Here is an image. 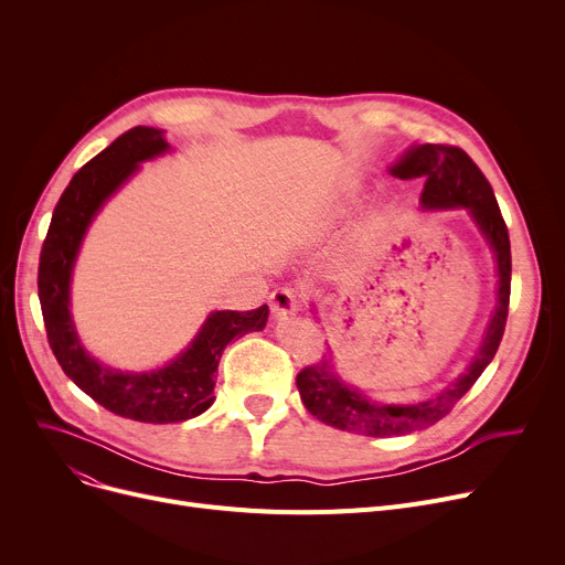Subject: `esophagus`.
Here are the masks:
<instances>
[{
    "label": "esophagus",
    "instance_id": "obj_1",
    "mask_svg": "<svg viewBox=\"0 0 565 565\" xmlns=\"http://www.w3.org/2000/svg\"><path fill=\"white\" fill-rule=\"evenodd\" d=\"M270 302H273V311L275 316L279 318H286V316H292L295 311L302 309V295L295 290V288H277L273 290L270 295Z\"/></svg>",
    "mask_w": 565,
    "mask_h": 565
}]
</instances>
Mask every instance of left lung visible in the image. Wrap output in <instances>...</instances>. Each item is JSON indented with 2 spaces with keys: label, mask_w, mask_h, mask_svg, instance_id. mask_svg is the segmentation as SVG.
Instances as JSON below:
<instances>
[{
  "label": "left lung",
  "mask_w": 565,
  "mask_h": 565,
  "mask_svg": "<svg viewBox=\"0 0 565 565\" xmlns=\"http://www.w3.org/2000/svg\"><path fill=\"white\" fill-rule=\"evenodd\" d=\"M401 181H424L422 205L433 207H467L471 220L477 222L497 258V307L486 330L483 343L471 360L467 371L456 377L447 390H441L428 401L414 405H387L369 401L358 390L348 387L339 377L334 358H324L298 373V390L305 407L322 424L339 430L394 437L428 428L454 409V405L471 390L492 362L494 352L507 330L509 300H511V241L507 222L501 217L494 192L483 171L458 146L422 143L409 151L390 169Z\"/></svg>",
  "instance_id": "1"
}]
</instances>
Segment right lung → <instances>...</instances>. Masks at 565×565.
Masks as SVG:
<instances>
[{
    "instance_id": "right-lung-1",
    "label": "right lung",
    "mask_w": 565,
    "mask_h": 565,
    "mask_svg": "<svg viewBox=\"0 0 565 565\" xmlns=\"http://www.w3.org/2000/svg\"><path fill=\"white\" fill-rule=\"evenodd\" d=\"M169 151L162 130L137 126L88 160L58 199L39 263V300L47 343L58 366L105 409L143 424H178L213 405L215 371L224 348L267 322V307L213 311L194 341L158 371L124 373L98 364L75 332L71 318V275L82 237L103 203L139 169V162Z\"/></svg>"
}]
</instances>
